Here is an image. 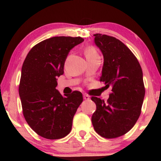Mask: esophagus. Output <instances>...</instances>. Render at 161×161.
I'll list each match as a JSON object with an SVG mask.
<instances>
[{"label": "esophagus", "instance_id": "34e87169", "mask_svg": "<svg viewBox=\"0 0 161 161\" xmlns=\"http://www.w3.org/2000/svg\"><path fill=\"white\" fill-rule=\"evenodd\" d=\"M83 99L86 100H89L90 97H89V96L87 95V94H84V95H83Z\"/></svg>", "mask_w": 161, "mask_h": 161}]
</instances>
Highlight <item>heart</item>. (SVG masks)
Wrapping results in <instances>:
<instances>
[{
  "label": "heart",
  "instance_id": "obj_1",
  "mask_svg": "<svg viewBox=\"0 0 161 161\" xmlns=\"http://www.w3.org/2000/svg\"><path fill=\"white\" fill-rule=\"evenodd\" d=\"M84 53H85V56L86 57V58L99 56L97 50V49L94 47V46H89V47H87L85 49Z\"/></svg>",
  "mask_w": 161,
  "mask_h": 161
}]
</instances>
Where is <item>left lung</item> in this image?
Returning a JSON list of instances; mask_svg holds the SVG:
<instances>
[{"mask_svg": "<svg viewBox=\"0 0 161 161\" xmlns=\"http://www.w3.org/2000/svg\"><path fill=\"white\" fill-rule=\"evenodd\" d=\"M104 57L101 82L112 87L107 102L92 97L97 109L92 116L94 128L105 138H116L130 130L139 117L145 94L143 72L130 50L115 37L94 34Z\"/></svg>", "mask_w": 161, "mask_h": 161, "instance_id": "8db88e82", "label": "left lung"}]
</instances>
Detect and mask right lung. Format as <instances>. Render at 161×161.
<instances>
[{"label": "right lung", "instance_id": "1", "mask_svg": "<svg viewBox=\"0 0 161 161\" xmlns=\"http://www.w3.org/2000/svg\"><path fill=\"white\" fill-rule=\"evenodd\" d=\"M83 41L80 36L45 39L31 49L23 62L19 85L23 116L31 128L47 139H59L70 133L83 102L80 92L63 96L56 87L70 50Z\"/></svg>", "mask_w": 161, "mask_h": 161}]
</instances>
